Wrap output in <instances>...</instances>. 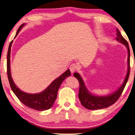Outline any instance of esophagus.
Wrapping results in <instances>:
<instances>
[{
	"instance_id": "obj_1",
	"label": "esophagus",
	"mask_w": 135,
	"mask_h": 135,
	"mask_svg": "<svg viewBox=\"0 0 135 135\" xmlns=\"http://www.w3.org/2000/svg\"><path fill=\"white\" fill-rule=\"evenodd\" d=\"M70 70L72 73H74L75 71L77 70V66H76V64H74V63H72V65L70 66Z\"/></svg>"
}]
</instances>
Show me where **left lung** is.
<instances>
[{
    "instance_id": "obj_1",
    "label": "left lung",
    "mask_w": 135,
    "mask_h": 135,
    "mask_svg": "<svg viewBox=\"0 0 135 135\" xmlns=\"http://www.w3.org/2000/svg\"><path fill=\"white\" fill-rule=\"evenodd\" d=\"M116 40H118L122 44H123L126 46L128 51V70L124 82L118 90L115 92L111 94L109 96H96L91 95L89 92L83 81L80 75L78 73H75L73 76L77 79L79 83V98L80 101V103L85 108L89 110H97V109H102L103 108H108L109 106L112 105L118 100L120 95L122 93L125 87L126 83L128 82V79L130 75V49H129V44L127 40L122 36L120 32L117 29L116 32Z\"/></svg>"
}]
</instances>
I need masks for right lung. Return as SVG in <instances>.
I'll list each match as a JSON object with an SVG mask.
<instances>
[{"instance_id": "obj_1", "label": "right lung", "mask_w": 135, "mask_h": 135, "mask_svg": "<svg viewBox=\"0 0 135 135\" xmlns=\"http://www.w3.org/2000/svg\"><path fill=\"white\" fill-rule=\"evenodd\" d=\"M24 25L25 24H23L19 27L15 37L17 36L19 32ZM12 42L13 40H12L9 44L7 56V77H8L9 84L12 91H13L15 95L17 96V98L19 99V100L27 107L40 111L47 110V109L51 108L53 103H54L56 99L57 98V91L60 88L61 83L65 80V79L71 75L69 69H68L59 78L55 79L42 92L37 94H29L25 93L16 87L11 77V68H10V54H11V49Z\"/></svg>"}]
</instances>
